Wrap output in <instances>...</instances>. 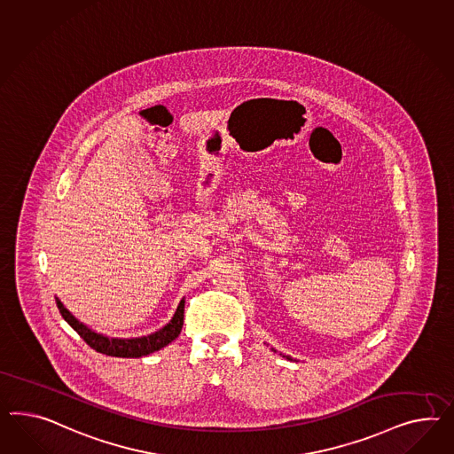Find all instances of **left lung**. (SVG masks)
Returning a JSON list of instances; mask_svg holds the SVG:
<instances>
[{"label": "left lung", "instance_id": "left-lung-1", "mask_svg": "<svg viewBox=\"0 0 454 454\" xmlns=\"http://www.w3.org/2000/svg\"><path fill=\"white\" fill-rule=\"evenodd\" d=\"M286 358H289V356H286Z\"/></svg>", "mask_w": 454, "mask_h": 454}]
</instances>
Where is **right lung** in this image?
<instances>
[{
	"mask_svg": "<svg viewBox=\"0 0 454 454\" xmlns=\"http://www.w3.org/2000/svg\"><path fill=\"white\" fill-rule=\"evenodd\" d=\"M56 304H58V309H59L64 320L84 339V342L89 347H92L96 352L109 356L138 358V356L153 354L160 348H163L165 345L172 343L180 335L182 327H184V301L178 304V309H176L173 319L161 331L155 332V333L147 335V337H140V339H109V337H104L100 333L90 331L82 322L75 319L73 314L62 306V302L58 297H56Z\"/></svg>",
	"mask_w": 454,
	"mask_h": 454,
	"instance_id": "right-lung-1",
	"label": "right lung"
}]
</instances>
